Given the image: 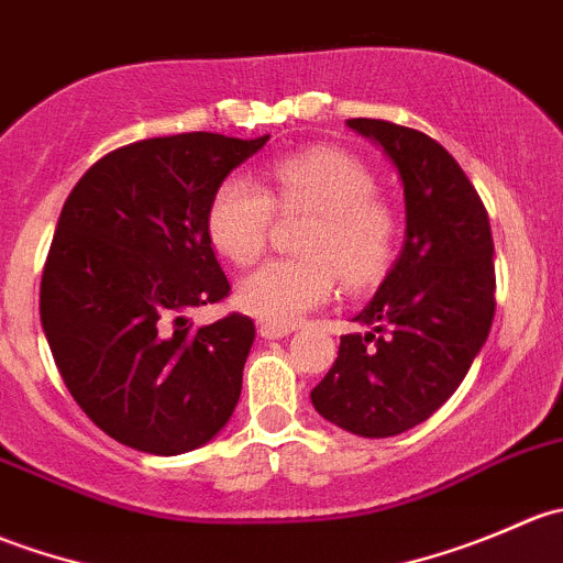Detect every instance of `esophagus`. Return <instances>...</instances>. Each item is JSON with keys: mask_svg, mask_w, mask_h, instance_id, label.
<instances>
[{"mask_svg": "<svg viewBox=\"0 0 563 563\" xmlns=\"http://www.w3.org/2000/svg\"><path fill=\"white\" fill-rule=\"evenodd\" d=\"M258 332H261V338H266V340H280V338H286V334H291V332H294V323L261 321Z\"/></svg>", "mask_w": 563, "mask_h": 563, "instance_id": "obj_1", "label": "esophagus"}]
</instances>
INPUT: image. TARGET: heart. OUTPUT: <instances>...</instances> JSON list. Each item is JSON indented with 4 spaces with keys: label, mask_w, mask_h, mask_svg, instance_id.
<instances>
[{
    "label": "heart",
    "mask_w": 563,
    "mask_h": 563,
    "mask_svg": "<svg viewBox=\"0 0 563 563\" xmlns=\"http://www.w3.org/2000/svg\"><path fill=\"white\" fill-rule=\"evenodd\" d=\"M376 192V179L349 152L313 146L277 157L264 187L229 174L207 207V236L220 255L247 266L264 253L275 209L313 212L302 236V258H275L245 277L240 302L247 313L275 323L329 302L340 275L367 286L389 269L397 247V218Z\"/></svg>",
    "instance_id": "b5f03b06"
}]
</instances>
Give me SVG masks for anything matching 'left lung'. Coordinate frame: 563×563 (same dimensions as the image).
I'll list each match as a JSON object with an SVG mask.
<instances>
[{
  "instance_id": "1",
  "label": "left lung",
  "mask_w": 563,
  "mask_h": 563,
  "mask_svg": "<svg viewBox=\"0 0 563 563\" xmlns=\"http://www.w3.org/2000/svg\"><path fill=\"white\" fill-rule=\"evenodd\" d=\"M402 179L406 240L376 297L343 334L334 365L310 391L316 411L365 439L406 433L460 387L496 313L493 234L479 192L455 157L419 130L349 119Z\"/></svg>"
}]
</instances>
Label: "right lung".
Masks as SVG:
<instances>
[{"mask_svg":"<svg viewBox=\"0 0 563 563\" xmlns=\"http://www.w3.org/2000/svg\"><path fill=\"white\" fill-rule=\"evenodd\" d=\"M269 135L179 133L108 152L62 207L40 321L70 395L119 444L181 455L234 413L253 318L192 327L229 297L207 236L214 187Z\"/></svg>","mask_w":563,"mask_h":563,"instance_id":"add662e5","label":"right lung"}]
</instances>
